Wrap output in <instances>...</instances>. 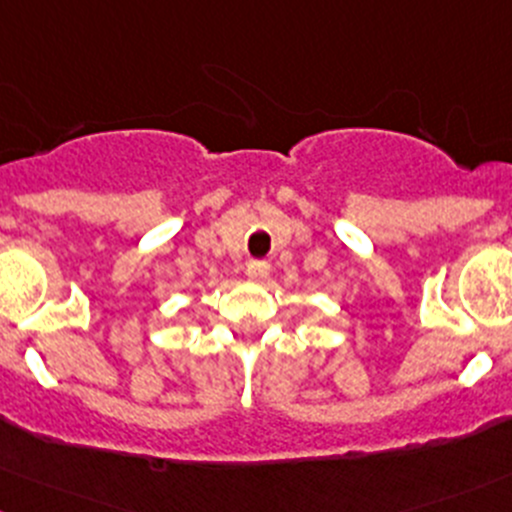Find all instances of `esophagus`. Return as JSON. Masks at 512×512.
I'll return each instance as SVG.
<instances>
[{
    "label": "esophagus",
    "instance_id": "1",
    "mask_svg": "<svg viewBox=\"0 0 512 512\" xmlns=\"http://www.w3.org/2000/svg\"><path fill=\"white\" fill-rule=\"evenodd\" d=\"M268 273H271V263L268 261H249V266H246V276L251 281H263Z\"/></svg>",
    "mask_w": 512,
    "mask_h": 512
}]
</instances>
